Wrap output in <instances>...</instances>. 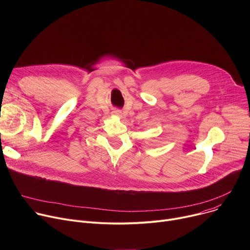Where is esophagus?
I'll use <instances>...</instances> for the list:
<instances>
[{"instance_id":"34e87169","label":"esophagus","mask_w":250,"mask_h":250,"mask_svg":"<svg viewBox=\"0 0 250 250\" xmlns=\"http://www.w3.org/2000/svg\"><path fill=\"white\" fill-rule=\"evenodd\" d=\"M112 114H113L114 116H117V117H122V111H120V110H118V109L114 110Z\"/></svg>"}]
</instances>
